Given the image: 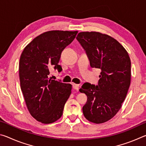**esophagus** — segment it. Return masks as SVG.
I'll list each match as a JSON object with an SVG mask.
<instances>
[{
    "mask_svg": "<svg viewBox=\"0 0 146 146\" xmlns=\"http://www.w3.org/2000/svg\"><path fill=\"white\" fill-rule=\"evenodd\" d=\"M73 88L74 90H75L76 91H78L79 90V85L78 84H73Z\"/></svg>",
    "mask_w": 146,
    "mask_h": 146,
    "instance_id": "esophagus-1",
    "label": "esophagus"
}]
</instances>
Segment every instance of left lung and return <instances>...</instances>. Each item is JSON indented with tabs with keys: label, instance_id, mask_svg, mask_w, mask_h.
<instances>
[{
	"label": "left lung",
	"instance_id": "left-lung-1",
	"mask_svg": "<svg viewBox=\"0 0 146 146\" xmlns=\"http://www.w3.org/2000/svg\"><path fill=\"white\" fill-rule=\"evenodd\" d=\"M76 40L84 49L91 68L100 69L98 85L86 82L79 91L87 95L83 114L90 122L101 123L117 114L131 82V60L124 48L108 35L80 32Z\"/></svg>",
	"mask_w": 146,
	"mask_h": 146
}]
</instances>
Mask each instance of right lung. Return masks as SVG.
Wrapping results in <instances>:
<instances>
[{
    "label": "right lung",
    "instance_id": "add662e5",
    "mask_svg": "<svg viewBox=\"0 0 146 146\" xmlns=\"http://www.w3.org/2000/svg\"><path fill=\"white\" fill-rule=\"evenodd\" d=\"M78 31H49L35 38L24 49L19 61V77L27 108L43 123L60 118L72 86L49 78L52 68L60 72L62 51L72 42Z\"/></svg>",
    "mask_w": 146,
    "mask_h": 146
}]
</instances>
